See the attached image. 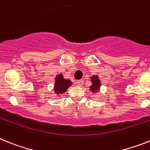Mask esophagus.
Listing matches in <instances>:
<instances>
[{
	"instance_id": "esophagus-1",
	"label": "esophagus",
	"mask_w": 150,
	"mask_h": 150,
	"mask_svg": "<svg viewBox=\"0 0 150 150\" xmlns=\"http://www.w3.org/2000/svg\"><path fill=\"white\" fill-rule=\"evenodd\" d=\"M76 84L77 85V86H83V80H82V79H80V80H77V81L76 82Z\"/></svg>"
}]
</instances>
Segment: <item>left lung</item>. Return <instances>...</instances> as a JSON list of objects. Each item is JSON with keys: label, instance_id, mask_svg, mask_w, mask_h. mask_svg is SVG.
Listing matches in <instances>:
<instances>
[{"label": "left lung", "instance_id": "obj_1", "mask_svg": "<svg viewBox=\"0 0 150 150\" xmlns=\"http://www.w3.org/2000/svg\"><path fill=\"white\" fill-rule=\"evenodd\" d=\"M91 86L89 87L90 91L92 92V93H97L100 91V80L99 79V77L97 75H93V76L91 77Z\"/></svg>", "mask_w": 150, "mask_h": 150}]
</instances>
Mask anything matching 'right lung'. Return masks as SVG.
I'll list each match as a JSON object with an SVG mask.
<instances>
[{"label": "right lung", "mask_w": 150, "mask_h": 150, "mask_svg": "<svg viewBox=\"0 0 150 150\" xmlns=\"http://www.w3.org/2000/svg\"><path fill=\"white\" fill-rule=\"evenodd\" d=\"M55 79L53 91L54 94L57 95H60L64 93L67 91V88L72 85V82L70 79H64L62 74H58L55 76Z\"/></svg>", "instance_id": "right-lung-1"}]
</instances>
